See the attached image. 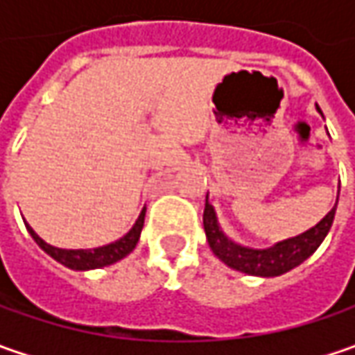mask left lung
Here are the masks:
<instances>
[{
  "label": "left lung",
  "instance_id": "obj_1",
  "mask_svg": "<svg viewBox=\"0 0 355 355\" xmlns=\"http://www.w3.org/2000/svg\"><path fill=\"white\" fill-rule=\"evenodd\" d=\"M336 205H338V198H336ZM336 205L320 223H316L312 229L293 239H284L268 249L243 247L227 237L217 223L215 209L207 198H205V211H203V229H205V237L213 254L219 261H223L227 266L245 275H252V277H279L300 263H304L308 257L320 247V243L328 235L334 221Z\"/></svg>",
  "mask_w": 355,
  "mask_h": 355
}]
</instances>
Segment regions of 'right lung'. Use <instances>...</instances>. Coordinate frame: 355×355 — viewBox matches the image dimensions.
<instances>
[{"label":"right lung","instance_id":"obj_1","mask_svg":"<svg viewBox=\"0 0 355 355\" xmlns=\"http://www.w3.org/2000/svg\"><path fill=\"white\" fill-rule=\"evenodd\" d=\"M144 215H146V207L140 213V217L136 219L134 227L130 229L124 237L110 243V245L96 247V249H57V247L49 245V243H45L43 239L39 237L27 221H25V227H27V231L33 237L35 243L47 252L49 257H53L57 263L69 266L73 270H90V268H101V266L112 265V263L124 259L126 254L134 251V247H136V243L140 239V233H142Z\"/></svg>","mask_w":355,"mask_h":355}]
</instances>
